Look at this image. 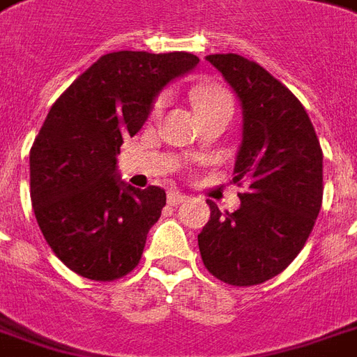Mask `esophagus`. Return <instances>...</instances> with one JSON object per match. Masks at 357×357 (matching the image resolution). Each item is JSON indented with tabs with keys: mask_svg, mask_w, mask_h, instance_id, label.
<instances>
[{
	"mask_svg": "<svg viewBox=\"0 0 357 357\" xmlns=\"http://www.w3.org/2000/svg\"><path fill=\"white\" fill-rule=\"evenodd\" d=\"M187 199L185 193H181V191H170L168 193V203L170 204H179V203H183Z\"/></svg>",
	"mask_w": 357,
	"mask_h": 357,
	"instance_id": "34e87169",
	"label": "esophagus"
}]
</instances>
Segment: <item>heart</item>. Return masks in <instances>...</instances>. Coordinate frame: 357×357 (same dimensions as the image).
<instances>
[{"label": "heart", "mask_w": 357, "mask_h": 357, "mask_svg": "<svg viewBox=\"0 0 357 357\" xmlns=\"http://www.w3.org/2000/svg\"><path fill=\"white\" fill-rule=\"evenodd\" d=\"M193 100H195V108H204V106H214V104H231L230 94L222 91L218 86H199L193 92ZM162 102L156 104V108H160Z\"/></svg>", "instance_id": "1"}]
</instances>
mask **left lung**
Wrapping results in <instances>:
<instances>
[{
    "instance_id": "8db88e82",
    "label": "left lung",
    "mask_w": 357,
    "mask_h": 357,
    "mask_svg": "<svg viewBox=\"0 0 357 357\" xmlns=\"http://www.w3.org/2000/svg\"><path fill=\"white\" fill-rule=\"evenodd\" d=\"M241 104L243 126L234 183H248L238 211L199 234L204 266L231 286L280 274L305 245L323 203V151L301 102L266 69L238 54L206 56Z\"/></svg>"
}]
</instances>
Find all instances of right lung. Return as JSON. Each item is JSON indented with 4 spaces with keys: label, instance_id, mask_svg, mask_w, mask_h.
<instances>
[{
    "label": "right lung",
    "instance_id": "1",
    "mask_svg": "<svg viewBox=\"0 0 357 357\" xmlns=\"http://www.w3.org/2000/svg\"><path fill=\"white\" fill-rule=\"evenodd\" d=\"M197 63L187 52L106 54L50 109L31 149V201L48 245L73 273L109 282L139 263L166 191L119 178V146L139 133L162 89Z\"/></svg>",
    "mask_w": 357,
    "mask_h": 357
}]
</instances>
